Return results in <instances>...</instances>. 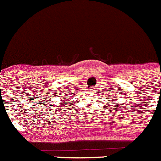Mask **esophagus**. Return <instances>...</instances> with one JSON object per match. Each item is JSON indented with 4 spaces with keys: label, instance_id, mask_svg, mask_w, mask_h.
<instances>
[{
    "label": "esophagus",
    "instance_id": "34e87169",
    "mask_svg": "<svg viewBox=\"0 0 161 161\" xmlns=\"http://www.w3.org/2000/svg\"><path fill=\"white\" fill-rule=\"evenodd\" d=\"M93 91H94V89H93Z\"/></svg>",
    "mask_w": 161,
    "mask_h": 161
}]
</instances>
